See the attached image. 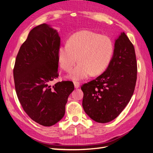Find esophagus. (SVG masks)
I'll use <instances>...</instances> for the list:
<instances>
[{
	"mask_svg": "<svg viewBox=\"0 0 153 153\" xmlns=\"http://www.w3.org/2000/svg\"><path fill=\"white\" fill-rule=\"evenodd\" d=\"M74 85H75V87L76 88V89H77V88L80 87V83H78L77 82H74Z\"/></svg>",
	"mask_w": 153,
	"mask_h": 153,
	"instance_id": "1",
	"label": "esophagus"
}]
</instances>
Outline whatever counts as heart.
Wrapping results in <instances>:
<instances>
[{"label":"heart","mask_w":153,"mask_h":153,"mask_svg":"<svg viewBox=\"0 0 153 153\" xmlns=\"http://www.w3.org/2000/svg\"><path fill=\"white\" fill-rule=\"evenodd\" d=\"M114 50L108 37L81 30L73 34L67 45L60 46L57 56L60 66L66 71H70L77 61L80 62L68 76L77 81L86 79L91 73L95 75L103 73L109 65Z\"/></svg>","instance_id":"1"}]
</instances>
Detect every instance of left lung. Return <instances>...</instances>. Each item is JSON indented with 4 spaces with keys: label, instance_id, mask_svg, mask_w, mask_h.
Returning <instances> with one entry per match:
<instances>
[{
    "label": "left lung",
    "instance_id": "left-lung-1",
    "mask_svg": "<svg viewBox=\"0 0 153 153\" xmlns=\"http://www.w3.org/2000/svg\"><path fill=\"white\" fill-rule=\"evenodd\" d=\"M137 74L135 48L126 34L121 32L115 40L113 56L105 71L81 87L85 112L100 123L116 118L131 100Z\"/></svg>",
    "mask_w": 153,
    "mask_h": 153
}]
</instances>
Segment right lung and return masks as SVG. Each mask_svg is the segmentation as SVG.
<instances>
[{"mask_svg":"<svg viewBox=\"0 0 153 153\" xmlns=\"http://www.w3.org/2000/svg\"><path fill=\"white\" fill-rule=\"evenodd\" d=\"M61 38L57 30L43 24L35 27L23 43L13 69L18 100L26 114L42 126H51L65 114L70 81L51 82L59 76L57 50Z\"/></svg>","mask_w":153,"mask_h":153,"instance_id":"right-lung-1","label":"right lung"}]
</instances>
